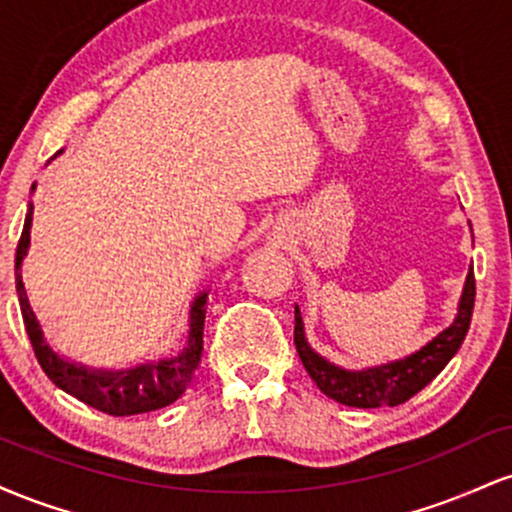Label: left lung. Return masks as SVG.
<instances>
[{
    "mask_svg": "<svg viewBox=\"0 0 512 512\" xmlns=\"http://www.w3.org/2000/svg\"><path fill=\"white\" fill-rule=\"evenodd\" d=\"M474 296H477V284H474V269H469L467 281H464L460 308H457L455 322L433 337L419 351L399 361L385 363L366 370H344L334 363L315 354L305 339L303 317L296 305V327H293V342L301 356L305 370L313 378V383L325 392L334 402L346 404V407L375 409V407H397L421 392L433 378L448 366V361L457 354L464 337H467L469 322H472Z\"/></svg>",
    "mask_w": 512,
    "mask_h": 512,
    "instance_id": "1",
    "label": "left lung"
}]
</instances>
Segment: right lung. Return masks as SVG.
<instances>
[{"mask_svg":"<svg viewBox=\"0 0 512 512\" xmlns=\"http://www.w3.org/2000/svg\"><path fill=\"white\" fill-rule=\"evenodd\" d=\"M35 187V185H33ZM31 221L33 204H28L26 223H23L19 248H16V293H19V305L26 325L28 339H31L35 358L45 375L60 390L81 399L88 407L105 411L110 416H132L144 414L168 407L178 399L190 385L192 375L199 366L204 349V317H207V291L199 293L190 308V332H187L185 349L178 356L163 358V361L142 363L127 370H96L79 366V363L67 361L57 354L45 339L43 327L35 317L31 303H28L26 289H23L21 264L26 257L28 245H31Z\"/></svg>","mask_w":512,"mask_h":512,"instance_id":"add662e5","label":"right lung"}]
</instances>
